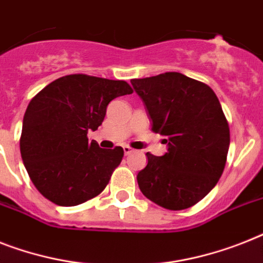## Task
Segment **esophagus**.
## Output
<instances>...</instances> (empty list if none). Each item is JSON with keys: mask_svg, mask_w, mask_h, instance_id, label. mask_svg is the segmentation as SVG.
Returning <instances> with one entry per match:
<instances>
[{"mask_svg": "<svg viewBox=\"0 0 263 263\" xmlns=\"http://www.w3.org/2000/svg\"><path fill=\"white\" fill-rule=\"evenodd\" d=\"M123 148H124V154H125V155H129V154L135 151V150H134V148H132V147H129V146H124V147H123Z\"/></svg>", "mask_w": 263, "mask_h": 263, "instance_id": "obj_1", "label": "esophagus"}]
</instances>
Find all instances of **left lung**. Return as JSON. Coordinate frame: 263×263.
<instances>
[{
  "instance_id": "1",
  "label": "left lung",
  "mask_w": 263,
  "mask_h": 263,
  "mask_svg": "<svg viewBox=\"0 0 263 263\" xmlns=\"http://www.w3.org/2000/svg\"><path fill=\"white\" fill-rule=\"evenodd\" d=\"M131 83L146 104L151 129L168 146L162 157L146 154L139 187L162 208H191L212 191L227 162L230 127L220 101L208 85L181 72Z\"/></svg>"
}]
</instances>
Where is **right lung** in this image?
Returning a JSON list of instances; mask_svg holds the SVG:
<instances>
[{"label":"right lung","instance_id":"obj_1","mask_svg":"<svg viewBox=\"0 0 263 263\" xmlns=\"http://www.w3.org/2000/svg\"><path fill=\"white\" fill-rule=\"evenodd\" d=\"M125 81L71 74L48 83L32 98L23 120L21 158L40 193L74 206L101 193L124 157L121 147L100 148L87 132L104 121L106 106L131 95Z\"/></svg>","mask_w":263,"mask_h":263}]
</instances>
